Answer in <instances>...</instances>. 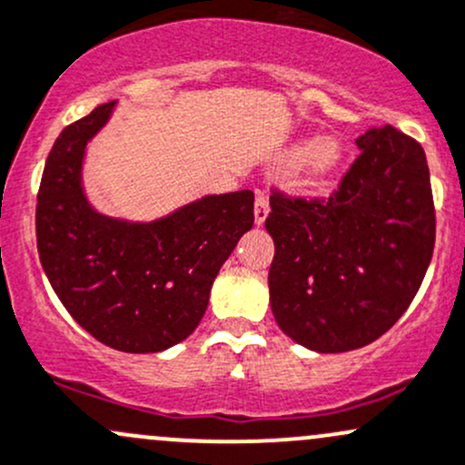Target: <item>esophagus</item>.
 Instances as JSON below:
<instances>
[{
  "label": "esophagus",
  "instance_id": "34e87169",
  "mask_svg": "<svg viewBox=\"0 0 465 465\" xmlns=\"http://www.w3.org/2000/svg\"><path fill=\"white\" fill-rule=\"evenodd\" d=\"M267 216H270V200H267L265 193H258L256 195V207H253V220H256L258 227L265 223Z\"/></svg>",
  "mask_w": 465,
  "mask_h": 465
}]
</instances>
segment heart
Returning a JSON list of instances; mask_svg holds the SVG:
<instances>
[{"mask_svg":"<svg viewBox=\"0 0 465 465\" xmlns=\"http://www.w3.org/2000/svg\"><path fill=\"white\" fill-rule=\"evenodd\" d=\"M290 158H296L290 175L292 187L298 192H316L334 178L336 171L343 164L345 151L339 138L325 135L312 144L301 143L292 146Z\"/></svg>","mask_w":465,"mask_h":465,"instance_id":"b5f03b06","label":"heart"}]
</instances>
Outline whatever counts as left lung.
<instances>
[{"label":"left lung","mask_w":465,"mask_h":465,"mask_svg":"<svg viewBox=\"0 0 465 465\" xmlns=\"http://www.w3.org/2000/svg\"><path fill=\"white\" fill-rule=\"evenodd\" d=\"M330 198L272 195L270 305L278 327L307 350L336 354L383 336L426 276L434 204L421 144L394 126L356 140Z\"/></svg>","instance_id":"left-lung-1"}]
</instances>
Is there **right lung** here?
Masks as SVG:
<instances>
[{"instance_id": "obj_1", "label": "right lung", "mask_w": 465, "mask_h": 465, "mask_svg": "<svg viewBox=\"0 0 465 465\" xmlns=\"http://www.w3.org/2000/svg\"><path fill=\"white\" fill-rule=\"evenodd\" d=\"M115 104L97 106L53 144L37 193V252L62 305L91 336L149 354L184 341L203 321L220 267L252 229L253 193L203 195L149 223L100 213L82 169Z\"/></svg>"}]
</instances>
